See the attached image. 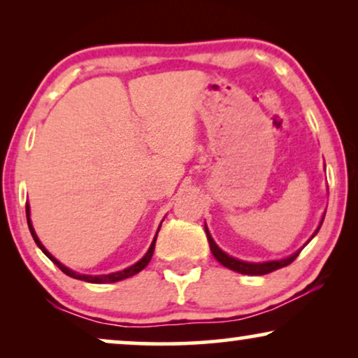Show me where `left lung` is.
I'll list each match as a JSON object with an SVG mask.
<instances>
[{
	"label": "left lung",
	"instance_id": "8db88e82",
	"mask_svg": "<svg viewBox=\"0 0 358 358\" xmlns=\"http://www.w3.org/2000/svg\"><path fill=\"white\" fill-rule=\"evenodd\" d=\"M322 222H324V215H322L320 227H317V229H316L315 233H313V236H311L310 239H313V238L316 236V233L320 231V228H321ZM205 233H207V239H208V244H210V251H212V254L215 256V259H217V261H218L220 264H222V266L228 267V268H231V271H234V272L246 273V275H266V273H271V272H273V271H277V268L285 267V266H288V264H292L293 261H295V259L298 257V254H300V252H301V249H303V248H301L300 251H296L295 254H292L290 257L280 259V261H268V262H244V261H239V259H236V257L228 256L227 252L222 251V249H220V248L217 246V243H215V241H213V238L210 236L207 224H205Z\"/></svg>",
	"mask_w": 358,
	"mask_h": 358
}]
</instances>
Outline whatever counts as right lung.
<instances>
[{
    "instance_id": "1",
    "label": "right lung",
    "mask_w": 358,
    "mask_h": 358,
    "mask_svg": "<svg viewBox=\"0 0 358 358\" xmlns=\"http://www.w3.org/2000/svg\"><path fill=\"white\" fill-rule=\"evenodd\" d=\"M26 215H27V224H29V229H31V234L34 238V241L38 248L42 249V252L45 254V256L50 259V261L55 264V266L60 268L63 273H66V275H70L71 278H78V280H85V282H90V283H114V282H119V280H124V278H129L131 275H135V273H138L140 271H143V268L148 266V262L151 261V256H153V251H155V243H156V238H158V233H156V236L153 239V243H151V246L148 249V252L145 254L143 257L140 259L138 262L134 264V266L124 268V271H119V272H112V273H106V275H85V273H78V272H73L71 268H68L63 266L62 262H58L55 257L52 256L50 252L47 251L45 248H43V244L41 243V239L37 238L36 231H34V227H32V222H31V208H29V203H26ZM161 227V224H159ZM159 231V228H158Z\"/></svg>"
}]
</instances>
